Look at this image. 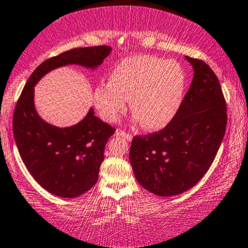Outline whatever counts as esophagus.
<instances>
[{
    "label": "esophagus",
    "mask_w": 248,
    "mask_h": 248,
    "mask_svg": "<svg viewBox=\"0 0 248 248\" xmlns=\"http://www.w3.org/2000/svg\"><path fill=\"white\" fill-rule=\"evenodd\" d=\"M117 135L118 136H121V137H124L127 140H131V139H133V136L129 133H126L124 130H117Z\"/></svg>",
    "instance_id": "obj_1"
}]
</instances>
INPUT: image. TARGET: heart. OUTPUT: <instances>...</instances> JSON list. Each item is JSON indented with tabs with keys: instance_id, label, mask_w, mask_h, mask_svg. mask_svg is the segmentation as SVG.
Segmentation results:
<instances>
[{
	"instance_id": "obj_1",
	"label": "heart",
	"mask_w": 248,
	"mask_h": 248,
	"mask_svg": "<svg viewBox=\"0 0 248 248\" xmlns=\"http://www.w3.org/2000/svg\"><path fill=\"white\" fill-rule=\"evenodd\" d=\"M186 88V73L176 61L140 55L117 64L108 83L93 90V104L108 122L130 111L145 129L159 130L173 120L181 108Z\"/></svg>"
}]
</instances>
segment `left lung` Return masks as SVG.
<instances>
[{"mask_svg":"<svg viewBox=\"0 0 248 248\" xmlns=\"http://www.w3.org/2000/svg\"><path fill=\"white\" fill-rule=\"evenodd\" d=\"M173 120L159 131L135 136L129 160L135 177L161 197L186 192L207 173L227 128V104L217 77L202 59Z\"/></svg>","mask_w":248,"mask_h":248,"instance_id":"1","label":"left lung"}]
</instances>
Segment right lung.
Instances as JSON below:
<instances>
[{
    "label": "right lung",
    "mask_w": 248,
    "mask_h": 248,
    "mask_svg": "<svg viewBox=\"0 0 248 248\" xmlns=\"http://www.w3.org/2000/svg\"><path fill=\"white\" fill-rule=\"evenodd\" d=\"M108 46L75 48L46 59L35 68L16 104L12 129L25 166L48 192L74 198L87 192L98 180L104 149L115 128L93 115L70 128L50 126L37 115L34 86L49 71L67 64L95 67L108 57Z\"/></svg>",
    "instance_id": "1"
}]
</instances>
